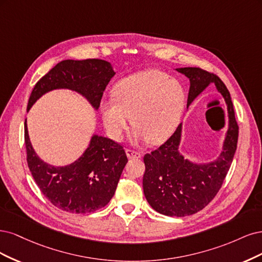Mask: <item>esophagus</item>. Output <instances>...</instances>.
Returning a JSON list of instances; mask_svg holds the SVG:
<instances>
[{
    "mask_svg": "<svg viewBox=\"0 0 262 262\" xmlns=\"http://www.w3.org/2000/svg\"><path fill=\"white\" fill-rule=\"evenodd\" d=\"M126 155H127V157L129 159H134V158H141V154L140 152H137V151H134L132 149H126Z\"/></svg>",
    "mask_w": 262,
    "mask_h": 262,
    "instance_id": "esophagus-1",
    "label": "esophagus"
}]
</instances>
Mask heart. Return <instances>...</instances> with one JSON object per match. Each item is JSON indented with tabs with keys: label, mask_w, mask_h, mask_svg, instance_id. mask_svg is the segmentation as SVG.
<instances>
[{
	"label": "heart",
	"mask_w": 262,
	"mask_h": 262,
	"mask_svg": "<svg viewBox=\"0 0 262 262\" xmlns=\"http://www.w3.org/2000/svg\"><path fill=\"white\" fill-rule=\"evenodd\" d=\"M113 97L101 103V115L107 135L115 141L123 139L133 120L137 127L135 138L162 143L179 127L186 107L183 82L159 70L126 76L115 83Z\"/></svg>",
	"instance_id": "obj_1"
}]
</instances>
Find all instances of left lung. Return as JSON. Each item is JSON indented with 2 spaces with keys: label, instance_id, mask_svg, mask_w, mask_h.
I'll list each match as a JSON object with an SVG mask.
<instances>
[{
  "label": "left lung",
  "instance_id": "1",
  "mask_svg": "<svg viewBox=\"0 0 262 262\" xmlns=\"http://www.w3.org/2000/svg\"><path fill=\"white\" fill-rule=\"evenodd\" d=\"M176 71L190 81L187 106L210 83H213L224 98L229 113V128L223 150L215 161L198 164L180 154L182 124L162 146L143 157L146 171L142 187L149 205L164 215L186 216L204 209L220 190L237 148L238 125L230 92L216 75L199 67H184Z\"/></svg>",
  "mask_w": 262,
  "mask_h": 262
}]
</instances>
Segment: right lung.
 Wrapping results in <instances>:
<instances>
[{
    "mask_svg": "<svg viewBox=\"0 0 262 262\" xmlns=\"http://www.w3.org/2000/svg\"><path fill=\"white\" fill-rule=\"evenodd\" d=\"M114 75L112 65L99 58L62 61L33 87L27 112L41 96L54 89L78 92L98 110L103 91ZM25 145L28 167L42 193L52 205L72 213L95 212L106 206L127 163L120 143L94 135L89 147L75 162L65 166L50 165L33 150L26 121Z\"/></svg>",
    "mask_w": 262,
    "mask_h": 262,
    "instance_id": "obj_1",
    "label": "right lung"
}]
</instances>
